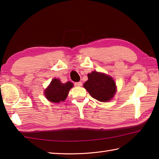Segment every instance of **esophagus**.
Returning <instances> with one entry per match:
<instances>
[{
    "mask_svg": "<svg viewBox=\"0 0 159 159\" xmlns=\"http://www.w3.org/2000/svg\"><path fill=\"white\" fill-rule=\"evenodd\" d=\"M74 85L77 86V87H80L82 85V83L81 82H76V83H74Z\"/></svg>",
    "mask_w": 159,
    "mask_h": 159,
    "instance_id": "esophagus-1",
    "label": "esophagus"
}]
</instances>
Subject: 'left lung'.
Instances as JSON below:
<instances>
[{
  "mask_svg": "<svg viewBox=\"0 0 159 159\" xmlns=\"http://www.w3.org/2000/svg\"><path fill=\"white\" fill-rule=\"evenodd\" d=\"M88 80L83 87L92 97L100 102H107L113 97L116 92V83L111 76L93 71L87 74Z\"/></svg>",
  "mask_w": 159,
  "mask_h": 159,
  "instance_id": "left-lung-1",
  "label": "left lung"
}]
</instances>
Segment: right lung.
I'll list each match as a JSON object with an SVG mask.
<instances>
[{
    "label": "right lung",
    "instance_id": "obj_1",
    "mask_svg": "<svg viewBox=\"0 0 159 159\" xmlns=\"http://www.w3.org/2000/svg\"><path fill=\"white\" fill-rule=\"evenodd\" d=\"M72 87L73 83L70 81L63 84L61 83L59 79H54L46 89L45 96L50 102L58 103L66 100Z\"/></svg>",
    "mask_w": 159,
    "mask_h": 159
}]
</instances>
